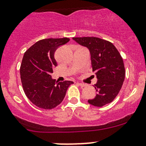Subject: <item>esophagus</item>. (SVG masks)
<instances>
[{
    "instance_id": "1",
    "label": "esophagus",
    "mask_w": 146,
    "mask_h": 146,
    "mask_svg": "<svg viewBox=\"0 0 146 146\" xmlns=\"http://www.w3.org/2000/svg\"><path fill=\"white\" fill-rule=\"evenodd\" d=\"M77 84H78L79 85H80V86H81V87H85V86H87V84H84V83L77 82Z\"/></svg>"
}]
</instances>
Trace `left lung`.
Here are the masks:
<instances>
[{"instance_id": "left-lung-1", "label": "left lung", "mask_w": 146, "mask_h": 146, "mask_svg": "<svg viewBox=\"0 0 146 146\" xmlns=\"http://www.w3.org/2000/svg\"><path fill=\"white\" fill-rule=\"evenodd\" d=\"M72 39L89 49L92 72L98 79L95 84L98 93L88 102L96 107L110 103L118 95L125 80L121 55L112 43L98 37H74Z\"/></svg>"}]
</instances>
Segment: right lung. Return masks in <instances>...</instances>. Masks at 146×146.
I'll use <instances>...</instances> for the list:
<instances>
[{
	"mask_svg": "<svg viewBox=\"0 0 146 146\" xmlns=\"http://www.w3.org/2000/svg\"><path fill=\"white\" fill-rule=\"evenodd\" d=\"M68 38L40 40L25 52L21 65L22 86L26 97L36 106L45 110L56 108L63 101L72 81L55 82L51 78L56 66L54 53Z\"/></svg>",
	"mask_w": 146,
	"mask_h": 146,
	"instance_id": "right-lung-1",
	"label": "right lung"
}]
</instances>
